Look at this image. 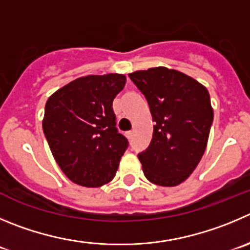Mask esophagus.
I'll return each instance as SVG.
<instances>
[{
    "label": "esophagus",
    "instance_id": "34e87169",
    "mask_svg": "<svg viewBox=\"0 0 250 250\" xmlns=\"http://www.w3.org/2000/svg\"><path fill=\"white\" fill-rule=\"evenodd\" d=\"M125 135H126V137H127V139H129V140H131V139H132V136H134V132H132V131H127L126 134H125Z\"/></svg>",
    "mask_w": 250,
    "mask_h": 250
}]
</instances>
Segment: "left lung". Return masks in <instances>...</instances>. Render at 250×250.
Listing matches in <instances>:
<instances>
[{"mask_svg": "<svg viewBox=\"0 0 250 250\" xmlns=\"http://www.w3.org/2000/svg\"><path fill=\"white\" fill-rule=\"evenodd\" d=\"M149 105L153 135L137 154L145 177L162 187H175L196 168L208 145L213 120L210 94L194 78L167 67L129 75Z\"/></svg>", "mask_w": 250, "mask_h": 250, "instance_id": "8db88e82", "label": "left lung"}]
</instances>
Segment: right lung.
I'll return each mask as SVG.
<instances>
[{
    "mask_svg": "<svg viewBox=\"0 0 250 250\" xmlns=\"http://www.w3.org/2000/svg\"><path fill=\"white\" fill-rule=\"evenodd\" d=\"M126 82L119 73L85 76L52 94L42 130L66 177L87 188L110 182L129 141L116 129L113 101Z\"/></svg>",
    "mask_w": 250,
    "mask_h": 250,
    "instance_id": "1",
    "label": "right lung"
}]
</instances>
